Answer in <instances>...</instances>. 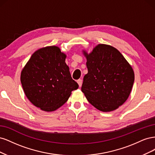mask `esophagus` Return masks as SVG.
Returning a JSON list of instances; mask_svg holds the SVG:
<instances>
[{
	"instance_id": "esophagus-1",
	"label": "esophagus",
	"mask_w": 155,
	"mask_h": 155,
	"mask_svg": "<svg viewBox=\"0 0 155 155\" xmlns=\"http://www.w3.org/2000/svg\"><path fill=\"white\" fill-rule=\"evenodd\" d=\"M78 85L79 86V87H81V85H82V83H83V79H79L77 81Z\"/></svg>"
}]
</instances>
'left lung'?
<instances>
[{"label": "left lung", "mask_w": 155, "mask_h": 155, "mask_svg": "<svg viewBox=\"0 0 155 155\" xmlns=\"http://www.w3.org/2000/svg\"><path fill=\"white\" fill-rule=\"evenodd\" d=\"M88 73L81 91L97 109L110 112L127 100L132 89L134 71L120 51L111 46L100 44L91 54L84 51Z\"/></svg>", "instance_id": "obj_1"}]
</instances>
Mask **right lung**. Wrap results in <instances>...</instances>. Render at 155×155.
Masks as SVG:
<instances>
[{
  "mask_svg": "<svg viewBox=\"0 0 155 155\" xmlns=\"http://www.w3.org/2000/svg\"><path fill=\"white\" fill-rule=\"evenodd\" d=\"M65 58L66 55L58 46H47L35 51L22 70L21 82L25 94L41 110L58 109L79 87Z\"/></svg>",
  "mask_w": 155,
  "mask_h": 155,
  "instance_id": "obj_1",
  "label": "right lung"
}]
</instances>
